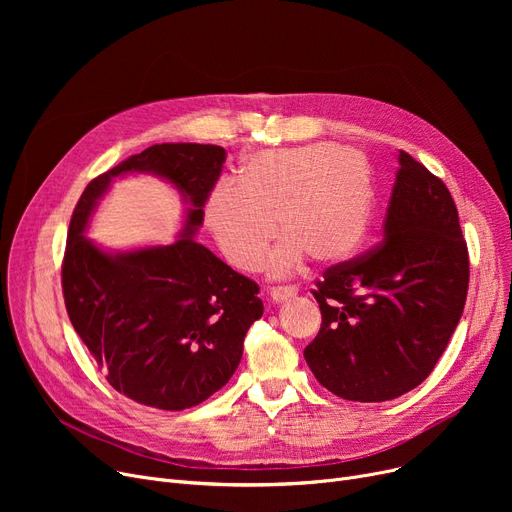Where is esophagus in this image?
<instances>
[{"label":"esophagus","mask_w":512,"mask_h":512,"mask_svg":"<svg viewBox=\"0 0 512 512\" xmlns=\"http://www.w3.org/2000/svg\"><path fill=\"white\" fill-rule=\"evenodd\" d=\"M299 288L297 286H274L270 288V297L276 301V303H284L288 299H294L297 297Z\"/></svg>","instance_id":"1"}]
</instances>
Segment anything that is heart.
Returning <instances> with one entry per match:
<instances>
[{"label": "heart", "mask_w": 512, "mask_h": 512, "mask_svg": "<svg viewBox=\"0 0 512 512\" xmlns=\"http://www.w3.org/2000/svg\"><path fill=\"white\" fill-rule=\"evenodd\" d=\"M373 174L367 157L348 147L315 143L259 151L240 182H220L207 201V226L230 265L257 270L267 245L284 232L267 259L276 276L346 259L363 242L373 213Z\"/></svg>", "instance_id": "obj_1"}]
</instances>
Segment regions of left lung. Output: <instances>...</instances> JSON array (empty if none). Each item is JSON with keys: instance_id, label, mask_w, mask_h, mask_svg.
I'll return each mask as SVG.
<instances>
[{"instance_id": "left-lung-1", "label": "left lung", "mask_w": 512, "mask_h": 512, "mask_svg": "<svg viewBox=\"0 0 512 512\" xmlns=\"http://www.w3.org/2000/svg\"><path fill=\"white\" fill-rule=\"evenodd\" d=\"M384 240L317 282L321 328L305 348L317 382L344 400L384 402L417 388L459 326L469 253L446 184L409 153Z\"/></svg>"}]
</instances>
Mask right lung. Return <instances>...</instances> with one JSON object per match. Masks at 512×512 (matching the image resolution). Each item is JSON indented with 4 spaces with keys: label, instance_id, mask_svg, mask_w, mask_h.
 <instances>
[{
    "label": "right lung",
    "instance_id": "1",
    "mask_svg": "<svg viewBox=\"0 0 512 512\" xmlns=\"http://www.w3.org/2000/svg\"><path fill=\"white\" fill-rule=\"evenodd\" d=\"M218 145L161 143L97 176L78 199L62 263L66 311L107 382L145 407L182 411L228 384L242 342L263 315L259 286L193 238L218 182ZM168 179L189 203L172 246L110 254L84 234L109 182L124 173Z\"/></svg>",
    "mask_w": 512,
    "mask_h": 512
}]
</instances>
